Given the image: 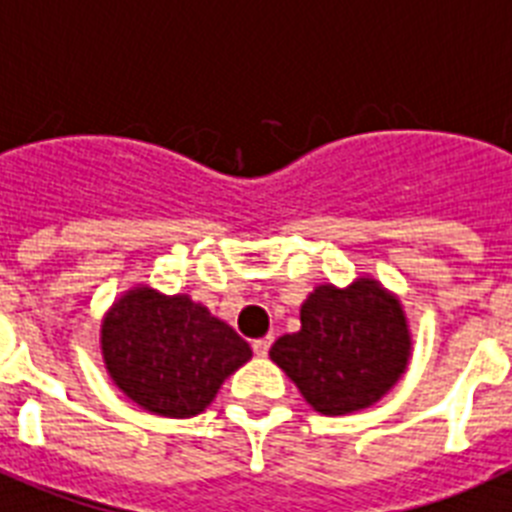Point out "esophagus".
<instances>
[{
    "label": "esophagus",
    "instance_id": "esophagus-1",
    "mask_svg": "<svg viewBox=\"0 0 512 512\" xmlns=\"http://www.w3.org/2000/svg\"><path fill=\"white\" fill-rule=\"evenodd\" d=\"M270 343H273V336L257 338V341L252 343V351H255L257 356H268V351H270Z\"/></svg>",
    "mask_w": 512,
    "mask_h": 512
}]
</instances>
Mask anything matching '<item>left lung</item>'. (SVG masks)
I'll list each match as a JSON object with an SVG mask.
<instances>
[{"label": "left lung", "instance_id": "1", "mask_svg": "<svg viewBox=\"0 0 512 512\" xmlns=\"http://www.w3.org/2000/svg\"><path fill=\"white\" fill-rule=\"evenodd\" d=\"M302 330L281 336L270 359L325 416L369 409L406 372L411 333L398 296L375 278L317 286L302 304Z\"/></svg>", "mask_w": 512, "mask_h": 512}]
</instances>
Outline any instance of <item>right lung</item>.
<instances>
[{
  "label": "right lung",
  "mask_w": 512,
  "mask_h": 512,
  "mask_svg": "<svg viewBox=\"0 0 512 512\" xmlns=\"http://www.w3.org/2000/svg\"><path fill=\"white\" fill-rule=\"evenodd\" d=\"M101 354L111 380L140 409L190 419L208 409L252 349L187 294L135 286L103 317Z\"/></svg>",
  "instance_id": "obj_1"
}]
</instances>
